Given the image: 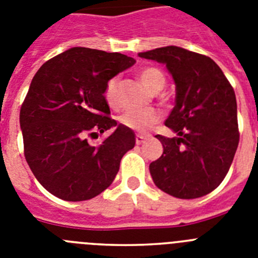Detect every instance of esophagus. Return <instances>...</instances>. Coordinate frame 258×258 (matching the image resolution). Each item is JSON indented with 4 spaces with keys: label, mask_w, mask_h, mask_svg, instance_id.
<instances>
[{
    "label": "esophagus",
    "mask_w": 258,
    "mask_h": 258,
    "mask_svg": "<svg viewBox=\"0 0 258 258\" xmlns=\"http://www.w3.org/2000/svg\"><path fill=\"white\" fill-rule=\"evenodd\" d=\"M149 137H150L149 134H137L136 143H137V145H141V143H142L145 140H147Z\"/></svg>",
    "instance_id": "34e87169"
}]
</instances>
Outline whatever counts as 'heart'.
Masks as SVG:
<instances>
[{
  "label": "heart",
  "mask_w": 258,
  "mask_h": 258,
  "mask_svg": "<svg viewBox=\"0 0 258 258\" xmlns=\"http://www.w3.org/2000/svg\"><path fill=\"white\" fill-rule=\"evenodd\" d=\"M138 76H140L141 83L151 93L160 92L165 86V75L157 67L142 68ZM103 94L109 106H115L117 103V79L116 77H112L107 81ZM157 120H159V112L154 108L132 109L122 113L120 117V121L124 126L138 132L149 131Z\"/></svg>",
  "instance_id": "obj_1"
}]
</instances>
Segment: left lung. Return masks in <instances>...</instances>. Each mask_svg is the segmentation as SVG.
I'll return each mask as SVG.
<instances>
[{
	"mask_svg": "<svg viewBox=\"0 0 258 258\" xmlns=\"http://www.w3.org/2000/svg\"><path fill=\"white\" fill-rule=\"evenodd\" d=\"M164 63L175 83V106L165 125L177 137L156 136L164 151L150 164L155 184L179 199L204 197L226 177L239 145L236 98L209 56L165 46L140 52Z\"/></svg>",
	"mask_w": 258,
	"mask_h": 258,
	"instance_id": "1",
	"label": "left lung"
}]
</instances>
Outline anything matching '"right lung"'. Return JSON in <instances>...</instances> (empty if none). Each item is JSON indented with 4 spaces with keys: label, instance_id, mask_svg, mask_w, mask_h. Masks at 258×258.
<instances>
[{
    "label": "right lung",
    "instance_id": "add662e5",
    "mask_svg": "<svg viewBox=\"0 0 258 258\" xmlns=\"http://www.w3.org/2000/svg\"><path fill=\"white\" fill-rule=\"evenodd\" d=\"M120 52L72 47L49 59L32 79L20 108L24 156L50 194L67 202L97 197L112 183L134 132L117 125L104 98L109 79L132 67ZM116 126L101 145L87 138Z\"/></svg>",
    "mask_w": 258,
    "mask_h": 258
}]
</instances>
